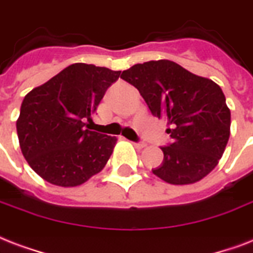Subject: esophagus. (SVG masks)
Listing matches in <instances>:
<instances>
[{
    "mask_svg": "<svg viewBox=\"0 0 253 253\" xmlns=\"http://www.w3.org/2000/svg\"><path fill=\"white\" fill-rule=\"evenodd\" d=\"M132 144H133V146H134V148H136V149L145 148V144H142V142H132Z\"/></svg>",
    "mask_w": 253,
    "mask_h": 253,
    "instance_id": "obj_1",
    "label": "esophagus"
}]
</instances>
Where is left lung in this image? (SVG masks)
<instances>
[{
  "mask_svg": "<svg viewBox=\"0 0 253 253\" xmlns=\"http://www.w3.org/2000/svg\"><path fill=\"white\" fill-rule=\"evenodd\" d=\"M121 78L138 89L152 115L168 120L171 144L154 175L170 185H190L210 174L230 138L231 112L222 88L171 60H150Z\"/></svg>",
  "mask_w": 253,
  "mask_h": 253,
  "instance_id": "8db88e82",
  "label": "left lung"
}]
</instances>
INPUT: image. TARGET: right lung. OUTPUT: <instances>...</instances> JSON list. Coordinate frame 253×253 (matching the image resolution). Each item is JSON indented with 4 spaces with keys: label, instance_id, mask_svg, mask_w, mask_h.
Wrapping results in <instances>:
<instances>
[{
    "label": "right lung",
    "instance_id": "right-lung-1",
    "mask_svg": "<svg viewBox=\"0 0 253 253\" xmlns=\"http://www.w3.org/2000/svg\"><path fill=\"white\" fill-rule=\"evenodd\" d=\"M120 72L75 63L25 96L17 134L23 157L39 177L75 187L104 169L117 138L89 130L85 121L91 123Z\"/></svg>",
    "mask_w": 253,
    "mask_h": 253
}]
</instances>
